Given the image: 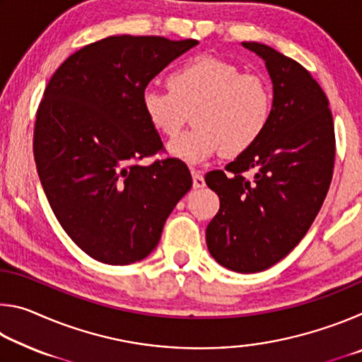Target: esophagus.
<instances>
[{
	"instance_id": "obj_1",
	"label": "esophagus",
	"mask_w": 362,
	"mask_h": 362,
	"mask_svg": "<svg viewBox=\"0 0 362 362\" xmlns=\"http://www.w3.org/2000/svg\"><path fill=\"white\" fill-rule=\"evenodd\" d=\"M192 175H193V188H203L206 185L204 177L199 170H192Z\"/></svg>"
}]
</instances>
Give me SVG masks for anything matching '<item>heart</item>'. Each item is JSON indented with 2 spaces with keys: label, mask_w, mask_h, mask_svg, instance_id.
Returning <instances> with one entry per match:
<instances>
[{
  "label": "heart",
  "mask_w": 362,
  "mask_h": 362,
  "mask_svg": "<svg viewBox=\"0 0 362 362\" xmlns=\"http://www.w3.org/2000/svg\"><path fill=\"white\" fill-rule=\"evenodd\" d=\"M169 89L146 86L140 95L145 118L164 137H175L192 112L194 127L168 145L174 158L199 164L222 150L247 151L265 132L273 93L259 73L241 71L228 60L199 56L169 75Z\"/></svg>",
  "instance_id": "b5f03b06"
}]
</instances>
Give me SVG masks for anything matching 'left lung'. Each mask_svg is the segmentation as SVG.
<instances>
[{"mask_svg": "<svg viewBox=\"0 0 362 362\" xmlns=\"http://www.w3.org/2000/svg\"><path fill=\"white\" fill-rule=\"evenodd\" d=\"M243 46L272 78V118L247 151L206 174L220 198L206 243L222 267L257 273L284 259L316 218L332 180L335 134L327 97L302 65L260 42ZM249 170L252 181L243 177Z\"/></svg>", "mask_w": 362, "mask_h": 362, "instance_id": "obj_1", "label": "left lung"}]
</instances>
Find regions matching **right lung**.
Here are the masks:
<instances>
[{
    "label": "right lung",
    "instance_id": "obj_1",
    "mask_svg": "<svg viewBox=\"0 0 362 362\" xmlns=\"http://www.w3.org/2000/svg\"><path fill=\"white\" fill-rule=\"evenodd\" d=\"M196 45L163 36H108L71 54L49 79L36 112V169L59 223L95 260L129 265L145 259L192 188L180 159L139 164L163 151L140 95Z\"/></svg>",
    "mask_w": 362,
    "mask_h": 362
}]
</instances>
